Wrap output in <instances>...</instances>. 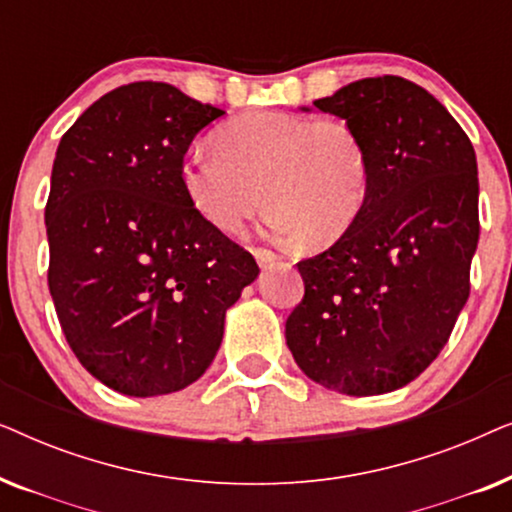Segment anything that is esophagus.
<instances>
[{
    "instance_id": "esophagus-1",
    "label": "esophagus",
    "mask_w": 512,
    "mask_h": 512,
    "mask_svg": "<svg viewBox=\"0 0 512 512\" xmlns=\"http://www.w3.org/2000/svg\"><path fill=\"white\" fill-rule=\"evenodd\" d=\"M254 256H256V261H258V265H261V268H270V265H275L279 261V256L270 249H256Z\"/></svg>"
}]
</instances>
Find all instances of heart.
<instances>
[{"label": "heart", "mask_w": 512, "mask_h": 512, "mask_svg": "<svg viewBox=\"0 0 512 512\" xmlns=\"http://www.w3.org/2000/svg\"><path fill=\"white\" fill-rule=\"evenodd\" d=\"M212 149L181 158L179 181L207 223L237 235L268 200L275 235L331 244L356 221L370 188V158L359 132L340 118L251 111L221 125Z\"/></svg>", "instance_id": "obj_1"}]
</instances>
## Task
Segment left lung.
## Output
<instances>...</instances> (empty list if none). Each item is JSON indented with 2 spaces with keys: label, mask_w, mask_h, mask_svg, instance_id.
<instances>
[{
  "label": "left lung",
  "mask_w": 512,
  "mask_h": 512,
  "mask_svg": "<svg viewBox=\"0 0 512 512\" xmlns=\"http://www.w3.org/2000/svg\"><path fill=\"white\" fill-rule=\"evenodd\" d=\"M314 107L359 132L370 188L340 240L298 263L305 296L286 319V345L326 389L387 394L431 366L468 300L475 151L450 111L401 76L354 81Z\"/></svg>",
  "instance_id": "obj_1"
}]
</instances>
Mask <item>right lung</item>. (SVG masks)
<instances>
[{
	"mask_svg": "<svg viewBox=\"0 0 512 512\" xmlns=\"http://www.w3.org/2000/svg\"><path fill=\"white\" fill-rule=\"evenodd\" d=\"M226 114L170 83L100 97L60 139L46 202L48 289L90 375L125 396H163L214 361L223 321L258 277L249 251L188 202L179 165Z\"/></svg>",
	"mask_w": 512,
	"mask_h": 512,
	"instance_id": "1",
	"label": "right lung"
}]
</instances>
